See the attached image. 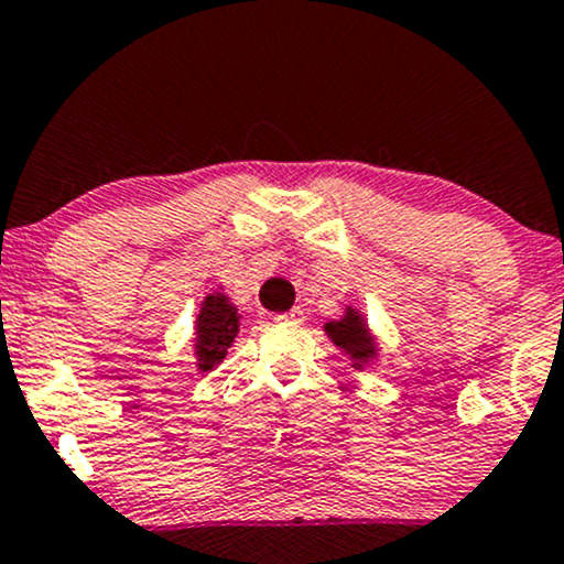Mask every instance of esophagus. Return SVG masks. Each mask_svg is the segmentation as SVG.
Segmentation results:
<instances>
[{"label":"esophagus","instance_id":"1","mask_svg":"<svg viewBox=\"0 0 564 564\" xmlns=\"http://www.w3.org/2000/svg\"><path fill=\"white\" fill-rule=\"evenodd\" d=\"M278 323H302L304 321V312L300 307L289 310V312H281V315H275Z\"/></svg>","mask_w":564,"mask_h":564}]
</instances>
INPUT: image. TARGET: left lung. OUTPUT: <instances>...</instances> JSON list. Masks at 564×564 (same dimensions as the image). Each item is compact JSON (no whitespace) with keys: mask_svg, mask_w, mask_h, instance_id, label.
<instances>
[{"mask_svg":"<svg viewBox=\"0 0 564 564\" xmlns=\"http://www.w3.org/2000/svg\"><path fill=\"white\" fill-rule=\"evenodd\" d=\"M323 330L325 336L349 357L351 368L355 370H365L370 362H376L378 355H381L378 338L368 325V317L362 315V310L351 307V304L344 310V315L325 323Z\"/></svg>","mask_w":564,"mask_h":564,"instance_id":"1","label":"left lung"}]
</instances>
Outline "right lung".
<instances>
[{"label":"right lung","mask_w":564,"mask_h":564,"mask_svg":"<svg viewBox=\"0 0 564 564\" xmlns=\"http://www.w3.org/2000/svg\"><path fill=\"white\" fill-rule=\"evenodd\" d=\"M241 328L239 307L230 302L226 289L217 286L202 300L194 321V359L196 370L209 372L223 362L228 349L234 347Z\"/></svg>","instance_id":"1"}]
</instances>
